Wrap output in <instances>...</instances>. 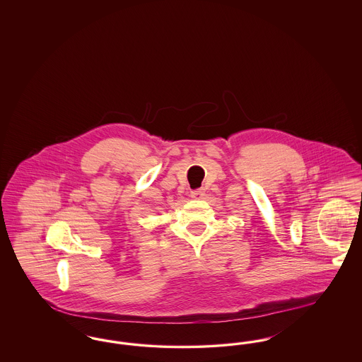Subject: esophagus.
<instances>
[{
	"label": "esophagus",
	"mask_w": 362,
	"mask_h": 362,
	"mask_svg": "<svg viewBox=\"0 0 362 362\" xmlns=\"http://www.w3.org/2000/svg\"><path fill=\"white\" fill-rule=\"evenodd\" d=\"M191 198H194V199H201V198H204V195H205V189H192L191 191Z\"/></svg>",
	"instance_id": "1"
}]
</instances>
